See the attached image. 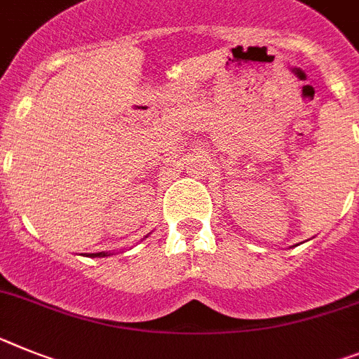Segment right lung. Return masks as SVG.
Masks as SVG:
<instances>
[{"mask_svg": "<svg viewBox=\"0 0 359 359\" xmlns=\"http://www.w3.org/2000/svg\"><path fill=\"white\" fill-rule=\"evenodd\" d=\"M92 258H103V256H107L105 252H96V254H90Z\"/></svg>", "mask_w": 359, "mask_h": 359, "instance_id": "add662e5", "label": "right lung"}]
</instances>
